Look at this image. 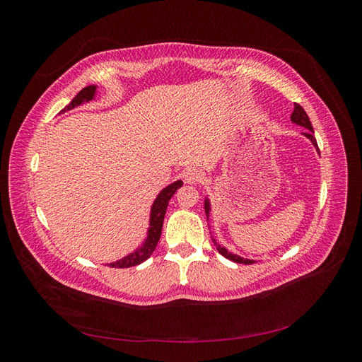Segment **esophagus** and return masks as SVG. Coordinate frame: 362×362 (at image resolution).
<instances>
[{
    "label": "esophagus",
    "mask_w": 362,
    "mask_h": 362,
    "mask_svg": "<svg viewBox=\"0 0 362 362\" xmlns=\"http://www.w3.org/2000/svg\"><path fill=\"white\" fill-rule=\"evenodd\" d=\"M182 177L185 180V182L189 184H194V182H199L204 177H202V172L199 169H194V168H187L184 169L182 172Z\"/></svg>",
    "instance_id": "esophagus-1"
}]
</instances>
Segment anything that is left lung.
<instances>
[{
    "instance_id": "8db88e82",
    "label": "left lung",
    "mask_w": 362,
    "mask_h": 362,
    "mask_svg": "<svg viewBox=\"0 0 362 362\" xmlns=\"http://www.w3.org/2000/svg\"><path fill=\"white\" fill-rule=\"evenodd\" d=\"M290 120L293 124L299 125V127H303L305 128V133H302V136H305L306 139H308L311 144L314 145L315 151L319 152V146H317V140L314 137V129H313V125H311V120L308 117V115H306V112L303 110V108L299 105V104H294V110L291 113V117ZM320 154V152H319ZM204 208H205V214H206V218H210V211H211V202L210 199H208V196H205V201H204ZM213 243L216 246V249L218 250V254H222L225 258L231 259L234 262H240V264H252V262H255V259H250V258H243L240 257L237 254H234V252L228 250L225 246H222L221 243H217V240L213 237Z\"/></svg>"
}]
</instances>
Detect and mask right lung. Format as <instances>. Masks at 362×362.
Returning <instances> with one entry per match:
<instances>
[{"label": "right lung", "instance_id": "right-lung-1", "mask_svg": "<svg viewBox=\"0 0 362 362\" xmlns=\"http://www.w3.org/2000/svg\"><path fill=\"white\" fill-rule=\"evenodd\" d=\"M96 90H98V86H87L81 92L76 93V96L74 100L63 108L62 113L64 112H69L72 108L83 105V104H89L92 101H95L96 98ZM182 185L181 180H177L170 182L169 185H166L158 194L157 198L152 202L151 206V211H149V226H148V231H146V237L144 242H141L131 254L125 255L124 258H120L117 261L113 262H108L107 266L110 267H120V269H125V267H133L140 264V262H144L145 259H148L152 252L156 250L157 243L160 240L161 235V229H163V221H164V214H166L168 210V204L170 201L172 196L175 194L180 187Z\"/></svg>", "mask_w": 362, "mask_h": 362}]
</instances>
